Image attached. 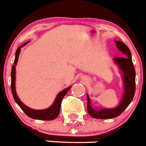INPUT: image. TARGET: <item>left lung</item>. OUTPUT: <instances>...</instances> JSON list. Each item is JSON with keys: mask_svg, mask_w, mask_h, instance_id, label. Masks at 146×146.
I'll return each instance as SVG.
<instances>
[{"mask_svg": "<svg viewBox=\"0 0 146 146\" xmlns=\"http://www.w3.org/2000/svg\"><path fill=\"white\" fill-rule=\"evenodd\" d=\"M114 41L119 51H120L124 55L122 57H116L113 58V61L118 66V68L122 73L123 81V94L119 103L117 107L113 108H102L96 107L95 105H92V100L89 97V95L87 94L88 112L94 118L106 119L118 117L131 102L135 94L136 72L132 62L131 51L128 46L122 41Z\"/></svg>", "mask_w": 146, "mask_h": 146, "instance_id": "8db88e82", "label": "left lung"}]
</instances>
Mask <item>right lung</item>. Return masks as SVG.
<instances>
[{
	"label": "right lung",
	"instance_id": "add662e5",
	"mask_svg": "<svg viewBox=\"0 0 146 146\" xmlns=\"http://www.w3.org/2000/svg\"><path fill=\"white\" fill-rule=\"evenodd\" d=\"M29 41L26 42L25 44H22L21 46H19L18 50H16L15 52V58L14 64L12 67V72H11V89H12V93H13V96L14 98L15 101L19 105V107L23 110L27 116L32 119H39V120H52L58 117L60 112V108H61V104H62V99L64 96H65L68 90L70 89V87L65 88L64 90H62L56 96V100L54 102L52 103L51 106L46 109H43V110H35V109L30 108L27 107V105H24L23 102L20 100L18 98L16 94V90H15V66L18 61V57L21 52V48L25 46L27 44H28Z\"/></svg>",
	"mask_w": 146,
	"mask_h": 146
}]
</instances>
